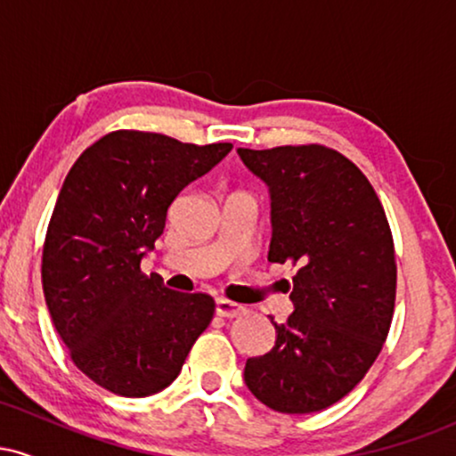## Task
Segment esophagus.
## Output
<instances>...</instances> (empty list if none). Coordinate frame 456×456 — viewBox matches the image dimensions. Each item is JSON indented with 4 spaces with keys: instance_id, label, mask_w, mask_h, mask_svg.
Segmentation results:
<instances>
[{
    "instance_id": "34e87169",
    "label": "esophagus",
    "mask_w": 456,
    "mask_h": 456,
    "mask_svg": "<svg viewBox=\"0 0 456 456\" xmlns=\"http://www.w3.org/2000/svg\"><path fill=\"white\" fill-rule=\"evenodd\" d=\"M214 308H216V315L218 317H238V315H242L244 313V306H240V305H235V302H229V300H216L214 302Z\"/></svg>"
}]
</instances>
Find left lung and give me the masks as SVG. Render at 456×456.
<instances>
[{
  "label": "left lung",
  "mask_w": 456,
  "mask_h": 456,
  "mask_svg": "<svg viewBox=\"0 0 456 456\" xmlns=\"http://www.w3.org/2000/svg\"><path fill=\"white\" fill-rule=\"evenodd\" d=\"M270 188L268 261L297 265L287 323L248 358L244 381L270 410L311 413L349 395L388 337L396 296L388 218L366 175L323 145L238 150Z\"/></svg>",
  "instance_id": "1"
}]
</instances>
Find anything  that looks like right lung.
<instances>
[{
	"label": "right lung",
	"instance_id": "right-lung-1",
	"mask_svg": "<svg viewBox=\"0 0 456 456\" xmlns=\"http://www.w3.org/2000/svg\"><path fill=\"white\" fill-rule=\"evenodd\" d=\"M115 130L68 171L46 229L43 289L72 362L119 396H150L180 375L214 300L167 289L141 259L184 188L232 151Z\"/></svg>",
	"mask_w": 456,
	"mask_h": 456
}]
</instances>
